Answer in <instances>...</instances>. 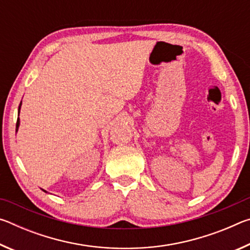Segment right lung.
Returning a JSON list of instances; mask_svg holds the SVG:
<instances>
[{
    "label": "right lung",
    "instance_id": "add662e5",
    "mask_svg": "<svg viewBox=\"0 0 250 250\" xmlns=\"http://www.w3.org/2000/svg\"><path fill=\"white\" fill-rule=\"evenodd\" d=\"M21 105H22V103H21L20 105H19V115H20V111H21ZM19 126H20V118H18V122H16V132H18ZM43 191H44V189H43ZM44 192H46V191H44Z\"/></svg>",
    "mask_w": 250,
    "mask_h": 250
}]
</instances>
